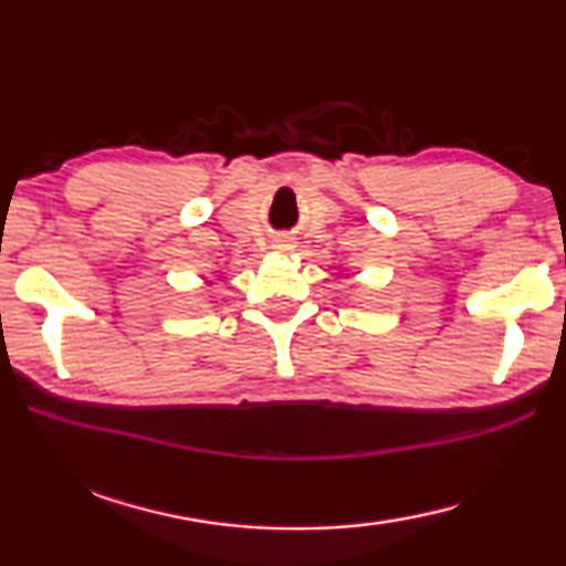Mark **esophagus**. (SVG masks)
I'll return each mask as SVG.
<instances>
[{"instance_id":"34e87169","label":"esophagus","mask_w":566,"mask_h":566,"mask_svg":"<svg viewBox=\"0 0 566 566\" xmlns=\"http://www.w3.org/2000/svg\"><path fill=\"white\" fill-rule=\"evenodd\" d=\"M296 244L292 242V239H276V244H274V249H280V252H292Z\"/></svg>"}]
</instances>
